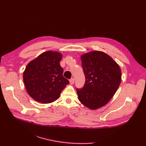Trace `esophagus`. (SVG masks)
<instances>
[{
  "label": "esophagus",
  "mask_w": 146,
  "mask_h": 146,
  "mask_svg": "<svg viewBox=\"0 0 146 146\" xmlns=\"http://www.w3.org/2000/svg\"><path fill=\"white\" fill-rule=\"evenodd\" d=\"M74 82H75V79H74L73 78H71V79L70 80V83L71 85H73V83H74Z\"/></svg>",
  "instance_id": "esophagus-1"
}]
</instances>
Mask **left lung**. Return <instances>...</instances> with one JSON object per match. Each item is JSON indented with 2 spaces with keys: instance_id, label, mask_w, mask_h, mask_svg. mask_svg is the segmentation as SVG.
<instances>
[{
  "instance_id": "8db88e82",
  "label": "left lung",
  "mask_w": 146,
  "mask_h": 146,
  "mask_svg": "<svg viewBox=\"0 0 146 146\" xmlns=\"http://www.w3.org/2000/svg\"><path fill=\"white\" fill-rule=\"evenodd\" d=\"M85 83L76 88L80 102L90 109L106 105L115 94L121 82V70L110 56L95 51L81 56Z\"/></svg>"
}]
</instances>
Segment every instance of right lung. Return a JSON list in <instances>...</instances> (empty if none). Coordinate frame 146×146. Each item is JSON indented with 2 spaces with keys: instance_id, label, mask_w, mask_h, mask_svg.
I'll list each match as a JSON object with an SVG mask.
<instances>
[{
  "instance_id": "obj_1",
  "label": "right lung",
  "mask_w": 146,
  "mask_h": 146,
  "mask_svg": "<svg viewBox=\"0 0 146 146\" xmlns=\"http://www.w3.org/2000/svg\"><path fill=\"white\" fill-rule=\"evenodd\" d=\"M60 52L46 51L27 65L23 80L27 92L34 100L42 104L56 100L61 92L69 84L63 75L60 62Z\"/></svg>"
}]
</instances>
